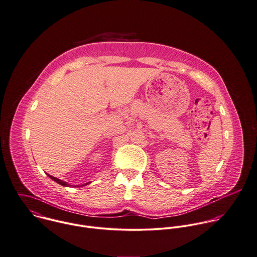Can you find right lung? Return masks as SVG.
I'll list each match as a JSON object with an SVG mask.
<instances>
[{
    "instance_id": "right-lung-1",
    "label": "right lung",
    "mask_w": 257,
    "mask_h": 257,
    "mask_svg": "<svg viewBox=\"0 0 257 257\" xmlns=\"http://www.w3.org/2000/svg\"><path fill=\"white\" fill-rule=\"evenodd\" d=\"M51 179H53L54 181H56L57 183H59V184H61V185H63V186H69V184L67 183V182H64V181H62V180H60V179H58V178H56V177H53V176H51V175H48ZM86 184H88V183H86Z\"/></svg>"
}]
</instances>
